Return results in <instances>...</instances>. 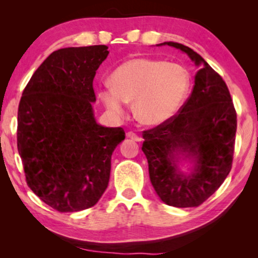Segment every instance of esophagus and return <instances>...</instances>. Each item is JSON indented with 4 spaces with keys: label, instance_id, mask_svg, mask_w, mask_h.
Here are the masks:
<instances>
[{
    "label": "esophagus",
    "instance_id": "obj_1",
    "mask_svg": "<svg viewBox=\"0 0 258 258\" xmlns=\"http://www.w3.org/2000/svg\"><path fill=\"white\" fill-rule=\"evenodd\" d=\"M126 137H128V139H132L134 141H136V142H140V141H141V137L137 135V134L133 133V132L126 133Z\"/></svg>",
    "mask_w": 258,
    "mask_h": 258
}]
</instances>
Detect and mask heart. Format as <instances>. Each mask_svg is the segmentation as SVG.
I'll return each instance as SVG.
<instances>
[{
	"mask_svg": "<svg viewBox=\"0 0 258 258\" xmlns=\"http://www.w3.org/2000/svg\"><path fill=\"white\" fill-rule=\"evenodd\" d=\"M110 83L111 87L98 91L109 111L121 115L126 102H134V112L141 123L160 125L181 110L191 87V76L178 63L139 57L116 68Z\"/></svg>",
	"mask_w": 258,
	"mask_h": 258,
	"instance_id": "1",
	"label": "heart"
}]
</instances>
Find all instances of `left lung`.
<instances>
[{
	"label": "left lung",
	"mask_w": 258,
	"mask_h": 258,
	"mask_svg": "<svg viewBox=\"0 0 258 258\" xmlns=\"http://www.w3.org/2000/svg\"><path fill=\"white\" fill-rule=\"evenodd\" d=\"M165 44L185 52L200 70L178 114L143 132L142 150L158 197L171 207H199L231 170L237 116L227 84L202 56L176 42L157 45ZM182 160L193 163L190 173L179 169Z\"/></svg>",
	"instance_id": "8db88e82"
}]
</instances>
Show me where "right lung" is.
Segmentation results:
<instances>
[{
  "label": "right lung",
  "instance_id": "add662e5",
  "mask_svg": "<svg viewBox=\"0 0 258 258\" xmlns=\"http://www.w3.org/2000/svg\"><path fill=\"white\" fill-rule=\"evenodd\" d=\"M107 45L51 52L24 88L17 112V149L26 181L59 213L95 206L107 189L122 128L95 119L93 81Z\"/></svg>",
  "mask_w": 258,
  "mask_h": 258
}]
</instances>
